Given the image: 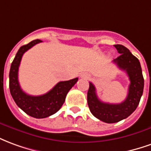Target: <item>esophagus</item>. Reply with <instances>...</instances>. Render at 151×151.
Instances as JSON below:
<instances>
[{
  "label": "esophagus",
  "instance_id": "1",
  "mask_svg": "<svg viewBox=\"0 0 151 151\" xmlns=\"http://www.w3.org/2000/svg\"><path fill=\"white\" fill-rule=\"evenodd\" d=\"M83 76V77H85V78H88V76H87V75H86V76H84H84Z\"/></svg>",
  "mask_w": 151,
  "mask_h": 151
}]
</instances>
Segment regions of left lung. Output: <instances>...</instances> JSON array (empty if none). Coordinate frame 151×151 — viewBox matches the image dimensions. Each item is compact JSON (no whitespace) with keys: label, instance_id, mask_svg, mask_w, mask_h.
I'll return each mask as SVG.
<instances>
[{"label":"left lung","instance_id":"obj_1","mask_svg":"<svg viewBox=\"0 0 151 151\" xmlns=\"http://www.w3.org/2000/svg\"><path fill=\"white\" fill-rule=\"evenodd\" d=\"M114 46L120 55L113 62L119 69L126 71L130 81L127 98L119 104L103 102L98 99L96 88L91 82L87 94L91 113L98 119L108 124L116 123L129 117L137 107L144 88V79L138 59L124 45H115Z\"/></svg>","mask_w":151,"mask_h":151}]
</instances>
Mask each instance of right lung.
<instances>
[{"label": "right lung", "instance_id": "right-lung-1", "mask_svg": "<svg viewBox=\"0 0 151 151\" xmlns=\"http://www.w3.org/2000/svg\"><path fill=\"white\" fill-rule=\"evenodd\" d=\"M40 42L42 40H35L20 47L11 63L9 75V90L13 99L26 114L36 119L46 118L55 114L64 103L67 93L78 81V78H75L70 81H60L47 93L40 96H32L22 91L18 76L22 57L26 51Z\"/></svg>", "mask_w": 151, "mask_h": 151}]
</instances>
